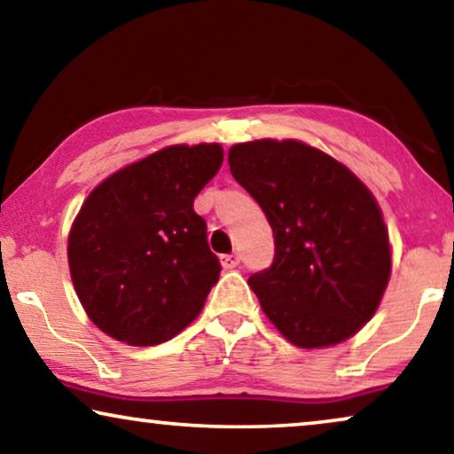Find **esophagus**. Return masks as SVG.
Returning a JSON list of instances; mask_svg holds the SVG:
<instances>
[{"instance_id": "34e87169", "label": "esophagus", "mask_w": 454, "mask_h": 454, "mask_svg": "<svg viewBox=\"0 0 454 454\" xmlns=\"http://www.w3.org/2000/svg\"><path fill=\"white\" fill-rule=\"evenodd\" d=\"M239 254L238 252H231V254H223L221 256V264L225 266V269H235V266L239 264Z\"/></svg>"}]
</instances>
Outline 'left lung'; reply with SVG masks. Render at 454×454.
Segmentation results:
<instances>
[{
    "label": "left lung",
    "mask_w": 454,
    "mask_h": 454,
    "mask_svg": "<svg viewBox=\"0 0 454 454\" xmlns=\"http://www.w3.org/2000/svg\"><path fill=\"white\" fill-rule=\"evenodd\" d=\"M227 157L275 235L272 266L247 278L264 314L301 349L353 337L376 314L390 278L388 229L374 194L300 140L241 142Z\"/></svg>",
    "instance_id": "8db88e82"
}]
</instances>
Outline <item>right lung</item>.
Masks as SVG:
<instances>
[{"instance_id": "add662e5", "label": "right lung", "mask_w": 454, "mask_h": 454, "mask_svg": "<svg viewBox=\"0 0 454 454\" xmlns=\"http://www.w3.org/2000/svg\"><path fill=\"white\" fill-rule=\"evenodd\" d=\"M223 165V146L173 145L115 171L86 198L67 235L84 312L134 347L165 343L200 314L219 281L194 198Z\"/></svg>"}]
</instances>
